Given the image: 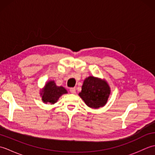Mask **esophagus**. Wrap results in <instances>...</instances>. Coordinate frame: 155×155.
<instances>
[{
  "instance_id": "34e87169",
  "label": "esophagus",
  "mask_w": 155,
  "mask_h": 155,
  "mask_svg": "<svg viewBox=\"0 0 155 155\" xmlns=\"http://www.w3.org/2000/svg\"><path fill=\"white\" fill-rule=\"evenodd\" d=\"M70 92L72 94L76 93V88H70Z\"/></svg>"
}]
</instances>
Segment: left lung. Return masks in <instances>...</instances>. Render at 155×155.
<instances>
[{
  "label": "left lung",
  "mask_w": 155,
  "mask_h": 155,
  "mask_svg": "<svg viewBox=\"0 0 155 155\" xmlns=\"http://www.w3.org/2000/svg\"><path fill=\"white\" fill-rule=\"evenodd\" d=\"M110 93V87L106 81L89 77L84 81L82 91L78 94L87 106L98 108L107 103Z\"/></svg>",
  "instance_id": "1"
}]
</instances>
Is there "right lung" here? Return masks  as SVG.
Listing matches in <instances>:
<instances>
[{
    "mask_svg": "<svg viewBox=\"0 0 155 155\" xmlns=\"http://www.w3.org/2000/svg\"><path fill=\"white\" fill-rule=\"evenodd\" d=\"M66 93H67V91L64 87H57L53 81H49L42 91V100L45 103L54 104L57 103L62 94Z\"/></svg>",
    "mask_w": 155,
    "mask_h": 155,
    "instance_id": "obj_1",
    "label": "right lung"
}]
</instances>
